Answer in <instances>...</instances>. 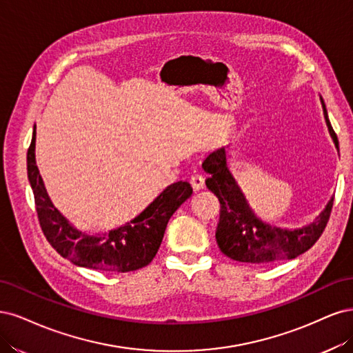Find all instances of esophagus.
I'll use <instances>...</instances> for the list:
<instances>
[{
    "instance_id": "34e87169",
    "label": "esophagus",
    "mask_w": 353,
    "mask_h": 353,
    "mask_svg": "<svg viewBox=\"0 0 353 353\" xmlns=\"http://www.w3.org/2000/svg\"><path fill=\"white\" fill-rule=\"evenodd\" d=\"M190 185H192V188L195 189V190H199V189L203 188V185H205V179H203L202 174L195 173V174L190 177Z\"/></svg>"
}]
</instances>
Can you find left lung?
<instances>
[{"instance_id":"left-lung-1","label":"left lung","mask_w":353,"mask_h":353,"mask_svg":"<svg viewBox=\"0 0 353 353\" xmlns=\"http://www.w3.org/2000/svg\"><path fill=\"white\" fill-rule=\"evenodd\" d=\"M324 119L330 134L339 150L337 134L328 120L324 101L321 99ZM202 167L210 174L205 180L207 188L220 201V220L215 230V239L220 251L239 263L270 264L276 261L293 259L320 239L332 214V199L325 210L312 224L298 230H286L272 227L258 220L249 208L241 188L237 186L227 168L224 148L210 154Z\"/></svg>"}]
</instances>
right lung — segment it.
<instances>
[{
	"label": "right lung",
	"instance_id": "right-lung-1",
	"mask_svg": "<svg viewBox=\"0 0 353 353\" xmlns=\"http://www.w3.org/2000/svg\"><path fill=\"white\" fill-rule=\"evenodd\" d=\"M35 141L33 132L28 150V177L39 225L55 251L76 265L104 271L128 272L150 264L160 249L170 217L192 195L188 181L170 185L126 225L102 236H89L76 230L52 205L37 165Z\"/></svg>",
	"mask_w": 353,
	"mask_h": 353
}]
</instances>
